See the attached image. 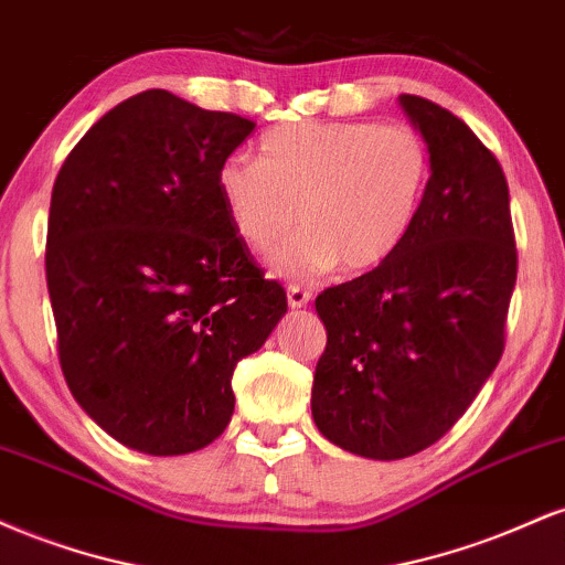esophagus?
Segmentation results:
<instances>
[{"instance_id": "1", "label": "esophagus", "mask_w": 565, "mask_h": 565, "mask_svg": "<svg viewBox=\"0 0 565 565\" xmlns=\"http://www.w3.org/2000/svg\"><path fill=\"white\" fill-rule=\"evenodd\" d=\"M287 302H289V308H305V305L310 302V289L291 284V287L287 289Z\"/></svg>"}]
</instances>
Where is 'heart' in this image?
Here are the masks:
<instances>
[{"label": "heart", "instance_id": "1", "mask_svg": "<svg viewBox=\"0 0 565 565\" xmlns=\"http://www.w3.org/2000/svg\"><path fill=\"white\" fill-rule=\"evenodd\" d=\"M433 153L408 125L300 121L260 140V159L220 161L215 188L233 233L291 281L340 265L369 274L398 255L423 212Z\"/></svg>", "mask_w": 565, "mask_h": 565}]
</instances>
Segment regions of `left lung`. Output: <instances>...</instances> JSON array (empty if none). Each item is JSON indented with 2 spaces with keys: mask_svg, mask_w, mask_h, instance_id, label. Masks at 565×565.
I'll return each instance as SVG.
<instances>
[{
  "mask_svg": "<svg viewBox=\"0 0 565 565\" xmlns=\"http://www.w3.org/2000/svg\"><path fill=\"white\" fill-rule=\"evenodd\" d=\"M398 100L433 153L417 225L385 265L316 297L327 327L310 393L316 427L366 459L412 457L468 412L502 359L518 276L494 153L433 100Z\"/></svg>",
  "mask_w": 565,
  "mask_h": 565,
  "instance_id": "1",
  "label": "left lung"
}]
</instances>
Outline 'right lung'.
I'll list each match as a JSON object with an SVG mask.
<instances>
[{
	"label": "right lung",
	"instance_id": "obj_1",
	"mask_svg": "<svg viewBox=\"0 0 565 565\" xmlns=\"http://www.w3.org/2000/svg\"><path fill=\"white\" fill-rule=\"evenodd\" d=\"M252 129L146 89L95 121L55 178L44 268L63 377L135 451L210 446L231 423L233 369L287 313L215 188Z\"/></svg>",
	"mask_w": 565,
	"mask_h": 565
}]
</instances>
